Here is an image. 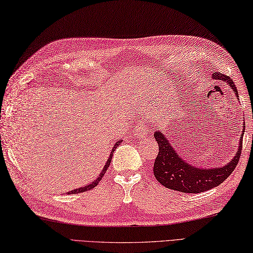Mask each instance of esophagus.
<instances>
[{
	"instance_id": "esophagus-1",
	"label": "esophagus",
	"mask_w": 253,
	"mask_h": 253,
	"mask_svg": "<svg viewBox=\"0 0 253 253\" xmlns=\"http://www.w3.org/2000/svg\"><path fill=\"white\" fill-rule=\"evenodd\" d=\"M149 127H150V123L147 120H142L139 122V126L136 130V135L137 137H142L144 135H147L149 133Z\"/></svg>"
}]
</instances>
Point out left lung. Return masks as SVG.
<instances>
[{
	"instance_id": "1",
	"label": "left lung",
	"mask_w": 253,
	"mask_h": 253,
	"mask_svg": "<svg viewBox=\"0 0 253 253\" xmlns=\"http://www.w3.org/2000/svg\"><path fill=\"white\" fill-rule=\"evenodd\" d=\"M212 77L214 80L227 82L238 97L237 87L234 84L232 78L220 74V72H213ZM244 132L245 126L239 141V148L234 159L222 168L206 170L204 168H196L186 164L174 151L164 134L156 131L154 136L159 146L158 155H157L154 164V175L156 179L167 188L188 194L204 193L218 186L231 175L238 165L241 149H243Z\"/></svg>"
}]
</instances>
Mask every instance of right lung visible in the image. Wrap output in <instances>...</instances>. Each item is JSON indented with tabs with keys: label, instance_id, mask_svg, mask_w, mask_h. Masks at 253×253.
<instances>
[{
	"label": "right lung",
	"instance_id": "obj_1",
	"mask_svg": "<svg viewBox=\"0 0 253 253\" xmlns=\"http://www.w3.org/2000/svg\"><path fill=\"white\" fill-rule=\"evenodd\" d=\"M119 144H120V142H117V143H116V145L114 146V148H112L111 154H110V156H109V158H108L107 162H106V165H105V167H104V169H103L102 173H100V175H99L96 179H95V181H94L92 184L87 185V186H84V187H81V188H78V189L71 190V192H70L69 194H79V193H83V192H87V190H91L92 188H94L95 186H96V185L100 182V179H102V178H103V176L105 175L106 171H107V169L109 168V165H110L111 159H112V155H114V151L116 150V148L118 147V145H119Z\"/></svg>",
	"mask_w": 253,
	"mask_h": 253
}]
</instances>
